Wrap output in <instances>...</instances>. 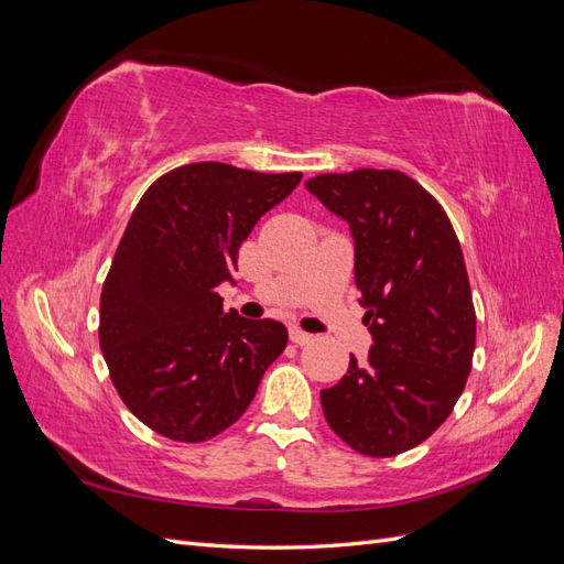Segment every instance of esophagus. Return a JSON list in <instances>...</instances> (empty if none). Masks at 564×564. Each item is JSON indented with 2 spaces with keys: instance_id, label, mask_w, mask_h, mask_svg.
Masks as SVG:
<instances>
[{
  "instance_id": "1",
  "label": "esophagus",
  "mask_w": 564,
  "mask_h": 564,
  "mask_svg": "<svg viewBox=\"0 0 564 564\" xmlns=\"http://www.w3.org/2000/svg\"><path fill=\"white\" fill-rule=\"evenodd\" d=\"M289 338H292V344H296V346H308L313 340V334L303 332L301 327H289Z\"/></svg>"
}]
</instances>
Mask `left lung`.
Listing matches in <instances>:
<instances>
[{
    "label": "left lung",
    "mask_w": 564,
    "mask_h": 564,
    "mask_svg": "<svg viewBox=\"0 0 564 564\" xmlns=\"http://www.w3.org/2000/svg\"><path fill=\"white\" fill-rule=\"evenodd\" d=\"M305 187L348 220L355 284L373 344L319 392L332 431L365 456H398L447 421L466 388L475 308L458 237L440 202L395 169L319 174Z\"/></svg>",
    "instance_id": "8db88e82"
}]
</instances>
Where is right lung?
<instances>
[{
	"mask_svg": "<svg viewBox=\"0 0 564 564\" xmlns=\"http://www.w3.org/2000/svg\"><path fill=\"white\" fill-rule=\"evenodd\" d=\"M301 176L197 162L135 204L100 292L98 340L115 390L148 429L191 445L224 433L286 348L282 322L226 313L216 286Z\"/></svg>",
	"mask_w": 564,
	"mask_h": 564,
	"instance_id": "1",
	"label": "right lung"
}]
</instances>
